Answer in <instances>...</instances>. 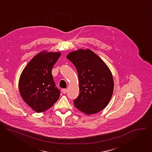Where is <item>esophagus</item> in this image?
Wrapping results in <instances>:
<instances>
[{
  "instance_id": "obj_1",
  "label": "esophagus",
  "mask_w": 152,
  "mask_h": 152,
  "mask_svg": "<svg viewBox=\"0 0 152 152\" xmlns=\"http://www.w3.org/2000/svg\"><path fill=\"white\" fill-rule=\"evenodd\" d=\"M67 89H66V88H64V89L62 90V92L64 94H66V93H67Z\"/></svg>"
}]
</instances>
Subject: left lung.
<instances>
[{"instance_id": "obj_1", "label": "left lung", "mask_w": 152, "mask_h": 152, "mask_svg": "<svg viewBox=\"0 0 152 152\" xmlns=\"http://www.w3.org/2000/svg\"><path fill=\"white\" fill-rule=\"evenodd\" d=\"M67 58L74 64L78 73L79 94L74 100L75 107L88 115L101 111L113 93L114 80L110 69L88 49L72 52Z\"/></svg>"}]
</instances>
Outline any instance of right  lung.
<instances>
[{"label": "right lung", "mask_w": 152, "mask_h": 152, "mask_svg": "<svg viewBox=\"0 0 152 152\" xmlns=\"http://www.w3.org/2000/svg\"><path fill=\"white\" fill-rule=\"evenodd\" d=\"M61 54V52H39L29 62L20 75L18 83L20 95L37 113L48 110L59 97L60 91L55 86L52 69Z\"/></svg>", "instance_id": "right-lung-1"}]
</instances>
